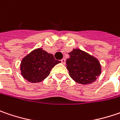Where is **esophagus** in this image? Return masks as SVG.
<instances>
[{
    "label": "esophagus",
    "mask_w": 120,
    "mask_h": 120,
    "mask_svg": "<svg viewBox=\"0 0 120 120\" xmlns=\"http://www.w3.org/2000/svg\"><path fill=\"white\" fill-rule=\"evenodd\" d=\"M61 63H63V64H65V59H62L61 60Z\"/></svg>",
    "instance_id": "34e87169"
}]
</instances>
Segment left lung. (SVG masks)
Masks as SVG:
<instances>
[{"mask_svg": "<svg viewBox=\"0 0 120 120\" xmlns=\"http://www.w3.org/2000/svg\"><path fill=\"white\" fill-rule=\"evenodd\" d=\"M66 60L69 76L78 84H90L94 82L101 73L99 61L93 55L78 49L69 52Z\"/></svg>", "mask_w": 120, "mask_h": 120, "instance_id": "1", "label": "left lung"}]
</instances>
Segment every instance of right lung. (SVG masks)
<instances>
[{
    "label": "right lung",
    "instance_id": "right-lung-1",
    "mask_svg": "<svg viewBox=\"0 0 120 120\" xmlns=\"http://www.w3.org/2000/svg\"><path fill=\"white\" fill-rule=\"evenodd\" d=\"M60 62L42 48L36 49L21 60V74L30 82H40L49 76L52 68Z\"/></svg>",
    "mask_w": 120,
    "mask_h": 120
}]
</instances>
